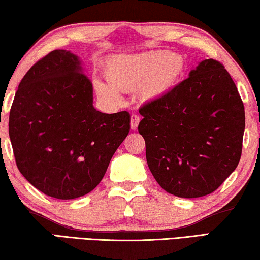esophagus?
<instances>
[{
	"instance_id": "obj_1",
	"label": "esophagus",
	"mask_w": 260,
	"mask_h": 260,
	"mask_svg": "<svg viewBox=\"0 0 260 260\" xmlns=\"http://www.w3.org/2000/svg\"><path fill=\"white\" fill-rule=\"evenodd\" d=\"M140 116H138V114H132L131 116V128L133 129V131H135V129H138V125H139V122H140Z\"/></svg>"
}]
</instances>
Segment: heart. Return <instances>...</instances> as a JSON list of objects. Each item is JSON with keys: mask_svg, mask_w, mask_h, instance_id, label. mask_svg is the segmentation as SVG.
<instances>
[{"mask_svg": "<svg viewBox=\"0 0 260 260\" xmlns=\"http://www.w3.org/2000/svg\"><path fill=\"white\" fill-rule=\"evenodd\" d=\"M183 70L182 56L172 51L155 50L116 56L108 61L104 70L108 85L95 83V91L105 102L119 103V91L140 87V94L144 100H158L173 89Z\"/></svg>", "mask_w": 260, "mask_h": 260, "instance_id": "b5f03b06", "label": "heart"}]
</instances>
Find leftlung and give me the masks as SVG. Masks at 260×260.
Here are the masks:
<instances>
[{"label":"left lung","instance_id":"obj_1","mask_svg":"<svg viewBox=\"0 0 260 260\" xmlns=\"http://www.w3.org/2000/svg\"><path fill=\"white\" fill-rule=\"evenodd\" d=\"M139 112L148 166L165 191L183 199L209 195L239 165L244 105L219 61H200L186 80Z\"/></svg>","mask_w":260,"mask_h":260}]
</instances>
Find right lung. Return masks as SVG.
I'll use <instances>...</instances> for the list:
<instances>
[{
    "mask_svg": "<svg viewBox=\"0 0 260 260\" xmlns=\"http://www.w3.org/2000/svg\"><path fill=\"white\" fill-rule=\"evenodd\" d=\"M81 60L64 49L37 61L18 86L9 136L24 178L46 195L73 200L103 179L129 132V113L94 108Z\"/></svg>",
    "mask_w": 260,
    "mask_h": 260,
    "instance_id": "obj_1",
    "label": "right lung"
}]
</instances>
